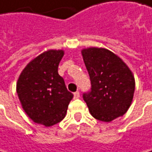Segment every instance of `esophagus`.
Instances as JSON below:
<instances>
[{
  "mask_svg": "<svg viewBox=\"0 0 152 152\" xmlns=\"http://www.w3.org/2000/svg\"><path fill=\"white\" fill-rule=\"evenodd\" d=\"M74 97L75 99H77V98H79L80 97V93L78 92V91H77V92H75L74 93Z\"/></svg>",
  "mask_w": 152,
  "mask_h": 152,
  "instance_id": "34e87169",
  "label": "esophagus"
}]
</instances>
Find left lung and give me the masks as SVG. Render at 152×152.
<instances>
[{
  "label": "left lung",
  "mask_w": 152,
  "mask_h": 152,
  "mask_svg": "<svg viewBox=\"0 0 152 152\" xmlns=\"http://www.w3.org/2000/svg\"><path fill=\"white\" fill-rule=\"evenodd\" d=\"M82 56L91 81V90L83 94V98L92 116L109 123L124 115L131 106L135 90L130 68L105 48H85Z\"/></svg>",
  "instance_id": "8db88e82"
}]
</instances>
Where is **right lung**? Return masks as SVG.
<instances>
[{"mask_svg":"<svg viewBox=\"0 0 152 152\" xmlns=\"http://www.w3.org/2000/svg\"><path fill=\"white\" fill-rule=\"evenodd\" d=\"M63 56V50L43 52L25 66L17 82L23 110L32 121L46 127L63 120L74 96L58 72Z\"/></svg>","mask_w":152,"mask_h":152,"instance_id":"right-lung-1","label":"right lung"}]
</instances>
